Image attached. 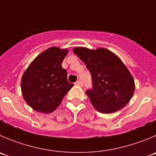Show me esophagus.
<instances>
[{
  "mask_svg": "<svg viewBox=\"0 0 156 156\" xmlns=\"http://www.w3.org/2000/svg\"><path fill=\"white\" fill-rule=\"evenodd\" d=\"M76 85L80 86V87H83V82L81 80H77L76 82Z\"/></svg>",
  "mask_w": 156,
  "mask_h": 156,
  "instance_id": "obj_1",
  "label": "esophagus"
}]
</instances>
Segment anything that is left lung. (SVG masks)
Wrapping results in <instances>:
<instances>
[{"label": "left lung", "mask_w": 156, "mask_h": 156, "mask_svg": "<svg viewBox=\"0 0 156 156\" xmlns=\"http://www.w3.org/2000/svg\"><path fill=\"white\" fill-rule=\"evenodd\" d=\"M73 50L91 73L93 89L86 93L95 109L111 113L124 107L133 97L135 83L122 60L107 49L76 47Z\"/></svg>", "instance_id": "obj_1"}]
</instances>
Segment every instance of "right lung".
Segmentation results:
<instances>
[{
    "instance_id": "right-lung-1",
    "label": "right lung",
    "mask_w": 156,
    "mask_h": 156,
    "mask_svg": "<svg viewBox=\"0 0 156 156\" xmlns=\"http://www.w3.org/2000/svg\"><path fill=\"white\" fill-rule=\"evenodd\" d=\"M67 49L50 47L39 54L23 73L21 91L32 109L40 112H53L73 87L67 80V72L62 62Z\"/></svg>"
}]
</instances>
